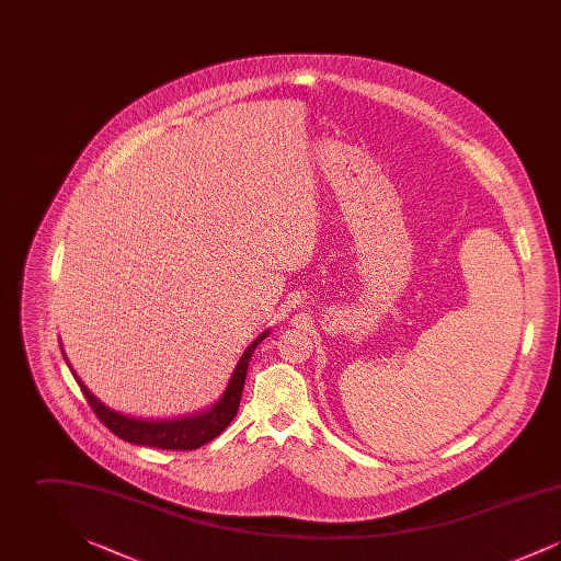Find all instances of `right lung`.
<instances>
[{
  "label": "right lung",
  "mask_w": 561,
  "mask_h": 561,
  "mask_svg": "<svg viewBox=\"0 0 561 561\" xmlns=\"http://www.w3.org/2000/svg\"><path fill=\"white\" fill-rule=\"evenodd\" d=\"M268 332L271 330L261 332L241 353L240 362L229 378L227 389L222 391L220 400L216 401L213 408L191 414V416L165 419V421L134 419L128 414L111 410L96 396H92V391L81 382L80 376L71 368L69 359L67 357L65 359H67V366L73 374L76 382L80 385L83 398L92 405L94 414L101 419V423L108 427L111 433H115L117 437H122L124 442H130L134 446H149V448H161V450H195V448L213 442L214 437H218L236 419L250 357H252L254 348L261 345V341L267 339ZM62 355H65V351H62Z\"/></svg>",
  "instance_id": "add662e5"
}]
</instances>
